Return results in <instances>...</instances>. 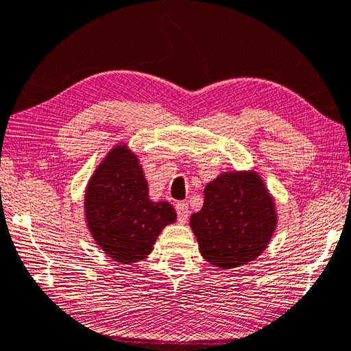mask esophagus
I'll return each mask as SVG.
<instances>
[{
    "label": "esophagus",
    "mask_w": 351,
    "mask_h": 351,
    "mask_svg": "<svg viewBox=\"0 0 351 351\" xmlns=\"http://www.w3.org/2000/svg\"><path fill=\"white\" fill-rule=\"evenodd\" d=\"M175 208H176V213H178V222H180V223L187 222L189 213H190L189 211V202H185V201L178 202L175 205Z\"/></svg>",
    "instance_id": "1"
}]
</instances>
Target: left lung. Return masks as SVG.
Here are the masks:
<instances>
[{"instance_id": "obj_1", "label": "left lung", "mask_w": 351, "mask_h": 351, "mask_svg": "<svg viewBox=\"0 0 351 351\" xmlns=\"http://www.w3.org/2000/svg\"><path fill=\"white\" fill-rule=\"evenodd\" d=\"M204 207L190 217L199 251L208 263L230 269L257 258L269 243L277 216L254 173H223L204 190Z\"/></svg>"}]
</instances>
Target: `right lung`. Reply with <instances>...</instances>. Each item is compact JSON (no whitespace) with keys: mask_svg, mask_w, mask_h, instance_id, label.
<instances>
[{"mask_svg":"<svg viewBox=\"0 0 351 351\" xmlns=\"http://www.w3.org/2000/svg\"><path fill=\"white\" fill-rule=\"evenodd\" d=\"M89 230L100 248L120 263H135L154 250L166 225L176 221L169 202L149 199L138 160L125 146L115 147L95 170L85 199Z\"/></svg>","mask_w":351,"mask_h":351,"instance_id":"right-lung-1","label":"right lung"}]
</instances>
